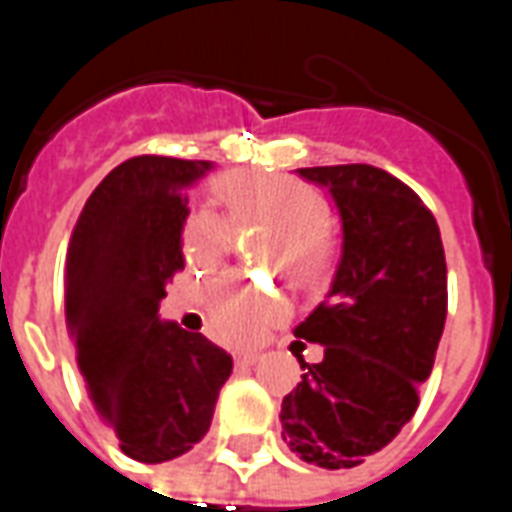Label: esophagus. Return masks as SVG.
Masks as SVG:
<instances>
[{
  "instance_id": "esophagus-1",
  "label": "esophagus",
  "mask_w": 512,
  "mask_h": 512,
  "mask_svg": "<svg viewBox=\"0 0 512 512\" xmlns=\"http://www.w3.org/2000/svg\"><path fill=\"white\" fill-rule=\"evenodd\" d=\"M257 359H260V356L249 354V351H246V354L235 356V365H238V367H252V365H257Z\"/></svg>"
}]
</instances>
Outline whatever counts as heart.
Here are the masks:
<instances>
[{
    "instance_id": "obj_1",
    "label": "heart",
    "mask_w": 512,
    "mask_h": 512,
    "mask_svg": "<svg viewBox=\"0 0 512 512\" xmlns=\"http://www.w3.org/2000/svg\"><path fill=\"white\" fill-rule=\"evenodd\" d=\"M230 219L274 227L271 260L296 279H312L329 260L321 224L326 205L307 183L285 175H233L219 186ZM180 252L194 268H216L230 252V227L211 211H194L180 227ZM202 310L213 337L230 345L260 340L285 312L279 293L268 285L224 274L202 296Z\"/></svg>"
}]
</instances>
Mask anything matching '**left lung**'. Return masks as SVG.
<instances>
[{
	"label": "left lung",
	"mask_w": 512,
	"mask_h": 512,
	"mask_svg": "<svg viewBox=\"0 0 512 512\" xmlns=\"http://www.w3.org/2000/svg\"><path fill=\"white\" fill-rule=\"evenodd\" d=\"M332 194L343 252L332 290L296 326L323 345L282 400V439L301 461L351 469L384 450L419 406L447 318L439 224L406 183L370 164L296 169Z\"/></svg>",
	"instance_id": "1"
}]
</instances>
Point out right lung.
<instances>
[{
  "instance_id": "1",
  "label": "right lung",
  "mask_w": 512,
  "mask_h": 512,
  "mask_svg": "<svg viewBox=\"0 0 512 512\" xmlns=\"http://www.w3.org/2000/svg\"><path fill=\"white\" fill-rule=\"evenodd\" d=\"M211 161L136 156L84 202L65 260V318L90 400L142 463L189 452L208 433L233 356L158 318L183 268L189 186Z\"/></svg>"
}]
</instances>
